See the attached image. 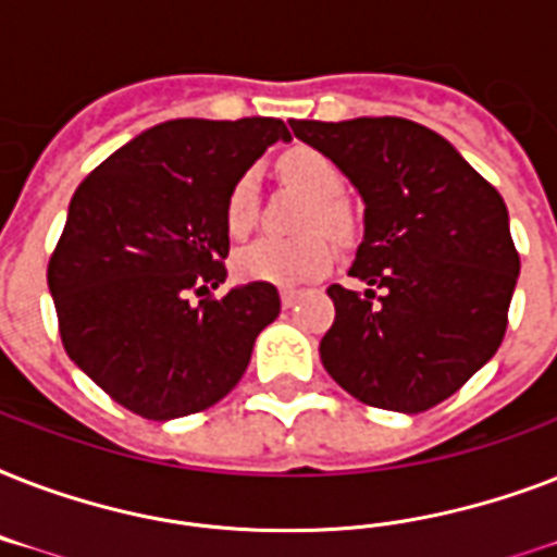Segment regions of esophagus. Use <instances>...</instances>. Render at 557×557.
<instances>
[{"instance_id": "esophagus-1", "label": "esophagus", "mask_w": 557, "mask_h": 557, "mask_svg": "<svg viewBox=\"0 0 557 557\" xmlns=\"http://www.w3.org/2000/svg\"><path fill=\"white\" fill-rule=\"evenodd\" d=\"M297 297H300V292H297V288H280V300H283V306H286V309H292V306L297 304Z\"/></svg>"}]
</instances>
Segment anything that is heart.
<instances>
[{"mask_svg":"<svg viewBox=\"0 0 557 557\" xmlns=\"http://www.w3.org/2000/svg\"><path fill=\"white\" fill-rule=\"evenodd\" d=\"M277 173L286 185L312 196V205L304 216V231L312 234L297 239H257L236 251L234 271L239 280L251 283H271V286H295L304 280L321 277L332 265V243L324 233L335 239H349L356 231L352 210L338 199L344 190V176L335 161L312 147H292L277 159ZM257 176L253 170H245L234 178V185L225 196V227L231 236H245L257 222ZM324 233L321 235L320 231Z\"/></svg>","mask_w":557,"mask_h":557,"instance_id":"obj_1","label":"heart"}]
</instances>
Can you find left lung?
I'll return each mask as SVG.
<instances>
[{
    "mask_svg": "<svg viewBox=\"0 0 557 557\" xmlns=\"http://www.w3.org/2000/svg\"><path fill=\"white\" fill-rule=\"evenodd\" d=\"M364 199V243L330 286L321 361L349 396L422 413L454 396L503 344L520 253L509 210L442 135L405 117L288 121Z\"/></svg>",
    "mask_w": 557,
    "mask_h": 557,
    "instance_id": "obj_1",
    "label": "left lung"
}]
</instances>
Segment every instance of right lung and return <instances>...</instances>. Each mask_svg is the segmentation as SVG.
<instances>
[{
	"label": "right lung",
	"mask_w": 557,
	"mask_h": 557,
	"mask_svg": "<svg viewBox=\"0 0 557 557\" xmlns=\"http://www.w3.org/2000/svg\"><path fill=\"white\" fill-rule=\"evenodd\" d=\"M277 138H292L277 117H178L74 190L48 260L57 330L74 364L129 413L164 422L216 405L280 314L271 283L213 295L227 274V190Z\"/></svg>",
	"instance_id": "right-lung-1"
}]
</instances>
